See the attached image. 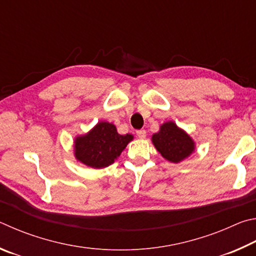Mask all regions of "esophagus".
<instances>
[{
	"mask_svg": "<svg viewBox=\"0 0 256 256\" xmlns=\"http://www.w3.org/2000/svg\"><path fill=\"white\" fill-rule=\"evenodd\" d=\"M138 138H140V140H144V138L146 137V132L144 130V129H140V130H137L136 132Z\"/></svg>",
	"mask_w": 256,
	"mask_h": 256,
	"instance_id": "esophagus-1",
	"label": "esophagus"
}]
</instances>
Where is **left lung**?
<instances>
[{"instance_id": "1", "label": "left lung", "mask_w": 256, "mask_h": 256, "mask_svg": "<svg viewBox=\"0 0 256 256\" xmlns=\"http://www.w3.org/2000/svg\"><path fill=\"white\" fill-rule=\"evenodd\" d=\"M152 142L158 153L172 163H180L189 158L196 148L194 140L173 121L160 126V132L152 136Z\"/></svg>"}]
</instances>
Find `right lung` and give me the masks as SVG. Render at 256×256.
<instances>
[{"instance_id":"add662e5","label":"right lung","mask_w":256,"mask_h":256,"mask_svg":"<svg viewBox=\"0 0 256 256\" xmlns=\"http://www.w3.org/2000/svg\"><path fill=\"white\" fill-rule=\"evenodd\" d=\"M132 138L130 134H118L114 124L100 121L88 134L75 138V158L90 168H106L119 158Z\"/></svg>"}]
</instances>
